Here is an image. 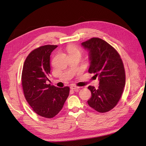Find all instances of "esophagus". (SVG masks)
<instances>
[{
    "label": "esophagus",
    "instance_id": "1",
    "mask_svg": "<svg viewBox=\"0 0 146 146\" xmlns=\"http://www.w3.org/2000/svg\"><path fill=\"white\" fill-rule=\"evenodd\" d=\"M70 88H71V90H75V89H78L80 87V86H76L75 85H71L70 86Z\"/></svg>",
    "mask_w": 146,
    "mask_h": 146
}]
</instances>
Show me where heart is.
<instances>
[{"mask_svg": "<svg viewBox=\"0 0 146 146\" xmlns=\"http://www.w3.org/2000/svg\"><path fill=\"white\" fill-rule=\"evenodd\" d=\"M66 49L68 52H69L70 54H73V53H80V49L73 44L68 45L67 46Z\"/></svg>", "mask_w": 146, "mask_h": 146, "instance_id": "b5f03b06", "label": "heart"}]
</instances>
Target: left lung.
Returning <instances> with one entry per match:
<instances>
[{"mask_svg": "<svg viewBox=\"0 0 146 146\" xmlns=\"http://www.w3.org/2000/svg\"><path fill=\"white\" fill-rule=\"evenodd\" d=\"M82 45L89 51L88 72L94 73L100 81L97 89L88 87L92 93L88 104L98 112H107L118 104L125 84L122 60L116 49L100 38H91Z\"/></svg>", "mask_w": 146, "mask_h": 146, "instance_id": "8db88e82", "label": "left lung"}]
</instances>
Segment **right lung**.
<instances>
[{"label":"right lung","instance_id":"1","mask_svg":"<svg viewBox=\"0 0 146 146\" xmlns=\"http://www.w3.org/2000/svg\"><path fill=\"white\" fill-rule=\"evenodd\" d=\"M57 45H44L27 56L22 71V86L26 100L35 112L51 119L63 108L70 88H58L47 84L50 74V55Z\"/></svg>","mask_w":146,"mask_h":146}]
</instances>
